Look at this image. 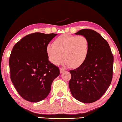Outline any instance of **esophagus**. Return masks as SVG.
<instances>
[{
  "mask_svg": "<svg viewBox=\"0 0 122 122\" xmlns=\"http://www.w3.org/2000/svg\"><path fill=\"white\" fill-rule=\"evenodd\" d=\"M65 71V70L63 68H60V73H62L63 72H64Z\"/></svg>",
  "mask_w": 122,
  "mask_h": 122,
  "instance_id": "34e87169",
  "label": "esophagus"
}]
</instances>
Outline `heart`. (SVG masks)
<instances>
[{
    "instance_id": "1",
    "label": "heart",
    "mask_w": 122,
    "mask_h": 122,
    "mask_svg": "<svg viewBox=\"0 0 122 122\" xmlns=\"http://www.w3.org/2000/svg\"><path fill=\"white\" fill-rule=\"evenodd\" d=\"M89 41L83 36L69 34L61 35L46 47V53L51 63L57 66L63 57L64 64L75 68L82 65L87 58L89 51Z\"/></svg>"
}]
</instances>
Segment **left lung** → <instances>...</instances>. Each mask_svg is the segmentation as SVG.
<instances>
[{
	"instance_id": "obj_1",
	"label": "left lung",
	"mask_w": 122,
	"mask_h": 122,
	"mask_svg": "<svg viewBox=\"0 0 122 122\" xmlns=\"http://www.w3.org/2000/svg\"><path fill=\"white\" fill-rule=\"evenodd\" d=\"M75 34L86 36L89 51L86 60L79 67L69 71V86L76 100L90 103L99 100L110 86L112 78L113 56L106 40L90 29H83Z\"/></svg>"
}]
</instances>
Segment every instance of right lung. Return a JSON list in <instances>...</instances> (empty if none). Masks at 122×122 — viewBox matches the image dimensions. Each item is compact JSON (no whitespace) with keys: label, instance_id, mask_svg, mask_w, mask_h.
<instances>
[{"label":"right lung","instance_id":"1","mask_svg":"<svg viewBox=\"0 0 122 122\" xmlns=\"http://www.w3.org/2000/svg\"><path fill=\"white\" fill-rule=\"evenodd\" d=\"M57 34L34 33L14 45L9 59L11 81L21 97L31 102L44 100L53 80L60 74L58 67L48 61L46 47Z\"/></svg>","mask_w":122,"mask_h":122}]
</instances>
